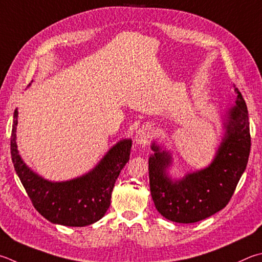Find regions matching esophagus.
Instances as JSON below:
<instances>
[{
    "label": "esophagus",
    "instance_id": "1",
    "mask_svg": "<svg viewBox=\"0 0 262 262\" xmlns=\"http://www.w3.org/2000/svg\"><path fill=\"white\" fill-rule=\"evenodd\" d=\"M150 137H151V130H150V128L147 127V126L141 127L140 129L136 132V134H135V142H136V144H140V145L146 144L147 142H149Z\"/></svg>",
    "mask_w": 262,
    "mask_h": 262
}]
</instances>
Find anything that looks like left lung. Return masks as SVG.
Here are the masks:
<instances>
[{
  "instance_id": "left-lung-1",
  "label": "left lung",
  "mask_w": 262,
  "mask_h": 262,
  "mask_svg": "<svg viewBox=\"0 0 262 262\" xmlns=\"http://www.w3.org/2000/svg\"><path fill=\"white\" fill-rule=\"evenodd\" d=\"M225 118V136L207 167L173 180L167 173L172 156L155 142L149 158L150 191L161 215L179 223L204 220L227 206L246 168L251 149L249 112L241 92Z\"/></svg>"
}]
</instances>
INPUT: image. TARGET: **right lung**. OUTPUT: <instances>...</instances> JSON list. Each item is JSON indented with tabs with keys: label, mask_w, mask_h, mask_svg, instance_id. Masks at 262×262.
<instances>
[{
	"label": "right lung",
	"mask_w": 262,
	"mask_h": 262,
	"mask_svg": "<svg viewBox=\"0 0 262 262\" xmlns=\"http://www.w3.org/2000/svg\"><path fill=\"white\" fill-rule=\"evenodd\" d=\"M17 123L16 108L10 139L11 158L35 210L48 221L68 227H84L102 219L110 207L116 180L129 160L132 140L118 142L96 167L82 177L52 182L33 172L23 161L16 143Z\"/></svg>",
	"instance_id": "add662e5"
}]
</instances>
